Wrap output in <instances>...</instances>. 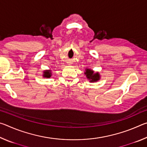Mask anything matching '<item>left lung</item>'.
<instances>
[{"label":"left lung","instance_id":"obj_1","mask_svg":"<svg viewBox=\"0 0 147 147\" xmlns=\"http://www.w3.org/2000/svg\"><path fill=\"white\" fill-rule=\"evenodd\" d=\"M86 73L85 74L87 76V78L88 79L90 80V82H96L99 80V78H100V76H99V74L98 73H94V72L93 71H91V69H86Z\"/></svg>","mask_w":147,"mask_h":147}]
</instances>
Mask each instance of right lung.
Wrapping results in <instances>:
<instances>
[{
  "instance_id": "1",
  "label": "right lung",
  "mask_w": 147,
  "mask_h": 147,
  "mask_svg": "<svg viewBox=\"0 0 147 147\" xmlns=\"http://www.w3.org/2000/svg\"><path fill=\"white\" fill-rule=\"evenodd\" d=\"M51 76V73L49 71H46L44 72V77H46V78H50Z\"/></svg>"
}]
</instances>
